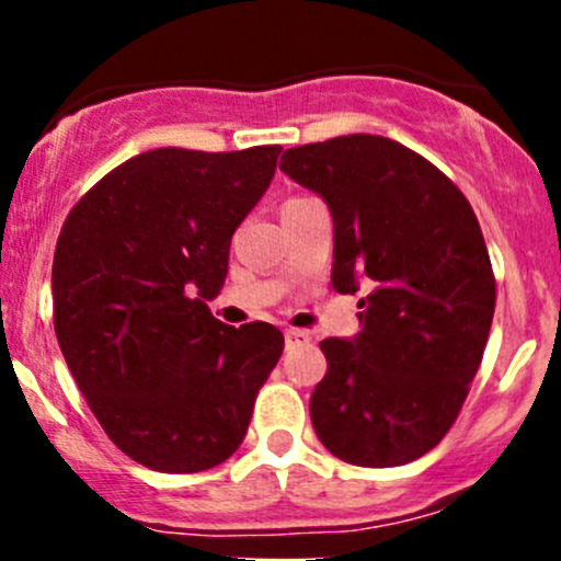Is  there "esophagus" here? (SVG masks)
Wrapping results in <instances>:
<instances>
[{
    "label": "esophagus",
    "mask_w": 561,
    "mask_h": 561,
    "mask_svg": "<svg viewBox=\"0 0 561 561\" xmlns=\"http://www.w3.org/2000/svg\"><path fill=\"white\" fill-rule=\"evenodd\" d=\"M285 339L287 344H301V342H312V333L301 331V328H287Z\"/></svg>",
    "instance_id": "obj_1"
}]
</instances>
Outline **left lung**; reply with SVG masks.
<instances>
[{"instance_id":"1","label":"left lung","mask_w":561,"mask_h":561,"mask_svg":"<svg viewBox=\"0 0 561 561\" xmlns=\"http://www.w3.org/2000/svg\"><path fill=\"white\" fill-rule=\"evenodd\" d=\"M279 168L328 203L333 290H366L360 333L320 342L317 437L358 467L415 461L454 426L489 342L496 282L478 217L448 175L382 135L296 146Z\"/></svg>"}]
</instances>
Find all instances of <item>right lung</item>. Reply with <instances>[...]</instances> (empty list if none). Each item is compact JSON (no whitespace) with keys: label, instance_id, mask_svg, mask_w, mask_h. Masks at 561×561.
<instances>
[{"label":"right lung","instance_id":"obj_1","mask_svg":"<svg viewBox=\"0 0 561 561\" xmlns=\"http://www.w3.org/2000/svg\"><path fill=\"white\" fill-rule=\"evenodd\" d=\"M279 151H144L76 203L56 241L61 355L113 445L157 472L233 456L285 347L271 322L233 328L206 307Z\"/></svg>","mask_w":561,"mask_h":561}]
</instances>
